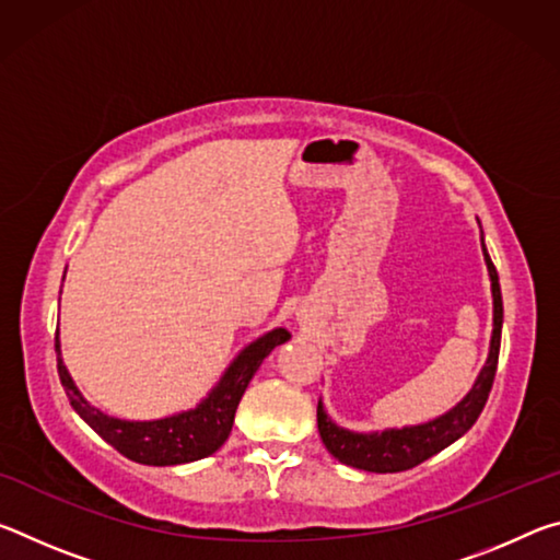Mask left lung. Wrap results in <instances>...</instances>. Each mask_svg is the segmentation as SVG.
I'll return each mask as SVG.
<instances>
[{
	"label": "left lung",
	"instance_id": "obj_1",
	"mask_svg": "<svg viewBox=\"0 0 560 560\" xmlns=\"http://www.w3.org/2000/svg\"><path fill=\"white\" fill-rule=\"evenodd\" d=\"M481 249H485V261L491 279V296H494V330H491L489 343V358L487 365L481 368L477 383L471 390L464 395V400L452 407L434 420L424 424H415V428L402 430H383V432H350L338 428L324 410V402H318V432L324 440L326 450L334 454L338 462L348 464V467L375 471V474H393L412 469L432 454L450 447L457 442L464 432H467L477 417L481 415L487 405V397L491 385H494L497 363H499V346H501V324H504V303H501V287L497 267L489 259V252L481 240Z\"/></svg>",
	"mask_w": 560,
	"mask_h": 560
}]
</instances>
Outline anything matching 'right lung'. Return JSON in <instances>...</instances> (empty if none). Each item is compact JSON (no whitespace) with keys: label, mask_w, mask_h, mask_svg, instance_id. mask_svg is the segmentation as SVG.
<instances>
[{"label":"right lung","mask_w":560,"mask_h":560,"mask_svg":"<svg viewBox=\"0 0 560 560\" xmlns=\"http://www.w3.org/2000/svg\"><path fill=\"white\" fill-rule=\"evenodd\" d=\"M291 334L287 328H273L269 334L246 346L240 355L232 360L220 383L212 387V393L195 407L177 415L163 417V420H118L93 407L86 397L79 393V387L71 381L61 358L59 330H56V368L71 407L81 415V420L106 440L113 450H118L122 457L150 467H173V464H187L195 459H205L222 447L230 438L234 412L240 405L246 385L259 371L273 348L287 343Z\"/></svg>","instance_id":"add662e5"}]
</instances>
